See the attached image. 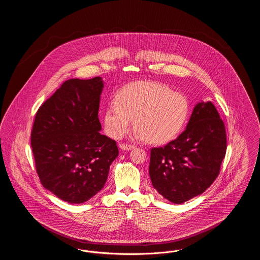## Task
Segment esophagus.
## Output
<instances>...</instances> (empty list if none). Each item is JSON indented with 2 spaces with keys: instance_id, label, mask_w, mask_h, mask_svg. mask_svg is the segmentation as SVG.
<instances>
[{
  "instance_id": "34e87169",
  "label": "esophagus",
  "mask_w": 260,
  "mask_h": 260,
  "mask_svg": "<svg viewBox=\"0 0 260 260\" xmlns=\"http://www.w3.org/2000/svg\"><path fill=\"white\" fill-rule=\"evenodd\" d=\"M119 147L122 149V150H125V151H129V150L134 149V145H129V144H124V143H121Z\"/></svg>"
}]
</instances>
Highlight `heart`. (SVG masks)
I'll return each instance as SVG.
<instances>
[{"instance_id": "b5f03b06", "label": "heart", "mask_w": 260, "mask_h": 260, "mask_svg": "<svg viewBox=\"0 0 260 260\" xmlns=\"http://www.w3.org/2000/svg\"><path fill=\"white\" fill-rule=\"evenodd\" d=\"M189 115L185 96L155 82H134L117 91L114 103L103 113L108 136L119 139L131 128L135 118L134 137L164 144L178 136Z\"/></svg>"}]
</instances>
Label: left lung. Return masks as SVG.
Segmentation results:
<instances>
[{"mask_svg":"<svg viewBox=\"0 0 260 260\" xmlns=\"http://www.w3.org/2000/svg\"><path fill=\"white\" fill-rule=\"evenodd\" d=\"M226 132L215 106L198 102L185 131L164 147L151 149L149 174L153 187L173 204L204 193L219 174Z\"/></svg>","mask_w":260,"mask_h":260,"instance_id":"1","label":"left lung"}]
</instances>
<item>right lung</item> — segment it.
I'll return each instance as SVG.
<instances>
[{"instance_id":"obj_1","label":"right lung","mask_w":260,"mask_h":260,"mask_svg":"<svg viewBox=\"0 0 260 260\" xmlns=\"http://www.w3.org/2000/svg\"><path fill=\"white\" fill-rule=\"evenodd\" d=\"M100 77L64 82L39 108L31 146L40 181L57 198L83 204L105 184L118 155L116 141L100 134Z\"/></svg>"}]
</instances>
